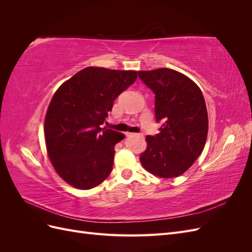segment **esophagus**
Wrapping results in <instances>:
<instances>
[{
  "instance_id": "34e87169",
  "label": "esophagus",
  "mask_w": 252,
  "mask_h": 252,
  "mask_svg": "<svg viewBox=\"0 0 252 252\" xmlns=\"http://www.w3.org/2000/svg\"><path fill=\"white\" fill-rule=\"evenodd\" d=\"M133 135H135V133H130V132L126 133V136H133Z\"/></svg>"
}]
</instances>
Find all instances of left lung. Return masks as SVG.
I'll use <instances>...</instances> for the list:
<instances>
[{
	"mask_svg": "<svg viewBox=\"0 0 252 252\" xmlns=\"http://www.w3.org/2000/svg\"><path fill=\"white\" fill-rule=\"evenodd\" d=\"M139 78L156 94L159 133L147 135L140 157L144 168L159 178L184 173L204 149L208 114L201 89L186 75L168 68L139 71Z\"/></svg>",
	"mask_w": 252,
	"mask_h": 252,
	"instance_id": "1",
	"label": "left lung"
}]
</instances>
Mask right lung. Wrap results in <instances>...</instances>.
<instances>
[{
    "label": "right lung",
    "mask_w": 252,
    "mask_h": 252,
    "mask_svg": "<svg viewBox=\"0 0 252 252\" xmlns=\"http://www.w3.org/2000/svg\"><path fill=\"white\" fill-rule=\"evenodd\" d=\"M136 78V71L87 67L56 91L45 118V141L53 167L68 184L87 190L108 178L114 146L124 135L101 125Z\"/></svg>",
    "instance_id": "obj_1"
}]
</instances>
